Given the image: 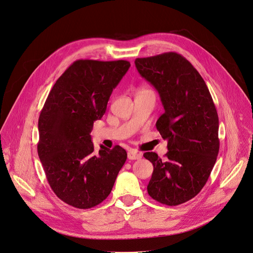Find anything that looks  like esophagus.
I'll return each mask as SVG.
<instances>
[{
    "label": "esophagus",
    "instance_id": "34e87169",
    "mask_svg": "<svg viewBox=\"0 0 253 253\" xmlns=\"http://www.w3.org/2000/svg\"><path fill=\"white\" fill-rule=\"evenodd\" d=\"M127 156H128V159L130 160H136L142 157V154L136 150H130L127 154Z\"/></svg>",
    "mask_w": 253,
    "mask_h": 253
}]
</instances>
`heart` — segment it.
<instances>
[{
  "label": "heart",
  "instance_id": "1",
  "mask_svg": "<svg viewBox=\"0 0 253 253\" xmlns=\"http://www.w3.org/2000/svg\"><path fill=\"white\" fill-rule=\"evenodd\" d=\"M142 91H146V90H142ZM140 92H141V91H140Z\"/></svg>",
  "mask_w": 253,
  "mask_h": 253
}]
</instances>
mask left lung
I'll return each instance as SVG.
<instances>
[{"instance_id":"obj_1","label":"left lung","mask_w":253,"mask_h":253,"mask_svg":"<svg viewBox=\"0 0 253 253\" xmlns=\"http://www.w3.org/2000/svg\"><path fill=\"white\" fill-rule=\"evenodd\" d=\"M142 78L158 91L164 113L156 122L168 153L144 157L154 167L148 185L153 200L178 206L193 199L206 185L219 152V120L208 86L180 53L164 52L134 61Z\"/></svg>"}]
</instances>
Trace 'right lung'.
Here are the masks:
<instances>
[{"instance_id": "1", "label": "right lung", "mask_w": 253, "mask_h": 253, "mask_svg": "<svg viewBox=\"0 0 253 253\" xmlns=\"http://www.w3.org/2000/svg\"><path fill=\"white\" fill-rule=\"evenodd\" d=\"M130 67L125 60H78L50 90L38 120V156L61 201L90 209L111 193L127 159L120 146L94 151L91 131L105 114L113 90Z\"/></svg>"}]
</instances>
